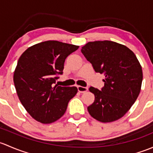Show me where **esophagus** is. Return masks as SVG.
Returning a JSON list of instances; mask_svg holds the SVG:
<instances>
[{"label": "esophagus", "instance_id": "34e87169", "mask_svg": "<svg viewBox=\"0 0 153 153\" xmlns=\"http://www.w3.org/2000/svg\"><path fill=\"white\" fill-rule=\"evenodd\" d=\"M77 88H78L79 92L80 93H85L86 91H88V88L87 87H82V86H77Z\"/></svg>", "mask_w": 153, "mask_h": 153}]
</instances>
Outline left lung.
<instances>
[{
    "label": "left lung",
    "instance_id": "8db88e82",
    "mask_svg": "<svg viewBox=\"0 0 153 153\" xmlns=\"http://www.w3.org/2000/svg\"><path fill=\"white\" fill-rule=\"evenodd\" d=\"M82 53L94 71L105 76V85L89 91L94 102L88 107L90 115L101 122L118 120L134 104L141 91L143 74L135 53L127 46L109 40L89 42Z\"/></svg>",
    "mask_w": 153,
    "mask_h": 153
}]
</instances>
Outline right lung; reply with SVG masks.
Wrapping results in <instances>:
<instances>
[{"label": "right lung", "instance_id": "obj_1", "mask_svg": "<svg viewBox=\"0 0 153 153\" xmlns=\"http://www.w3.org/2000/svg\"><path fill=\"white\" fill-rule=\"evenodd\" d=\"M79 46L48 40L29 47L19 58L14 84L20 102L35 120L49 124L62 117L76 87L56 85L63 73L64 62Z\"/></svg>", "mask_w": 153, "mask_h": 153}]
</instances>
